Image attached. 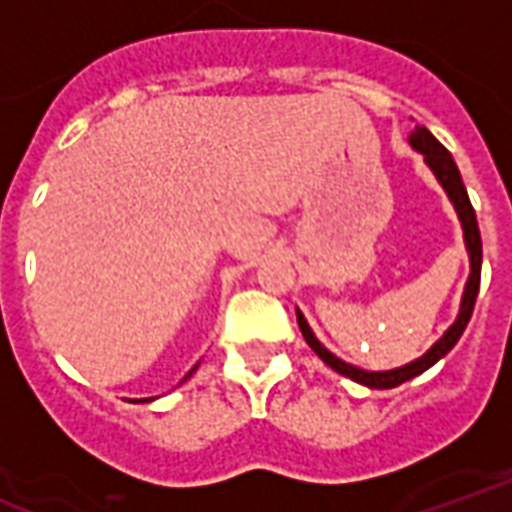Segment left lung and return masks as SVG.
Returning <instances> with one entry per match:
<instances>
[{"mask_svg":"<svg viewBox=\"0 0 512 512\" xmlns=\"http://www.w3.org/2000/svg\"><path fill=\"white\" fill-rule=\"evenodd\" d=\"M411 147L413 150H419L424 155V161L427 166L432 169V174L438 177V182L443 185V190L448 193L451 198V204H454L456 214H459V222H462V230H464V244H467V252H470V279H467V287H464V295H462V306H459V317L451 327H448L443 338L438 343H432V349L427 354H421L419 360L408 362L403 368H395V370H362V368H354L349 362H343L335 357L333 351H327L322 343L317 341V335L311 333V327H308L306 317L298 311V325H300V333L306 338V343L311 349L317 351L319 360L330 365L335 373H341V376L351 378V381H357V384H365L370 389H392V386H400L403 381L408 378L419 376L424 373L427 368H432L440 357H446L448 351L454 349L456 341L462 338L464 327L473 317V308H475V298H478V287H481V263H483V247H481V230H478V220H475V209L470 204V195L464 190V182H462V174L456 169L454 158H451V152L443 147V144L435 139V136L429 134L424 126H416V131L411 134Z\"/></svg>","mask_w":512,"mask_h":512,"instance_id":"left-lung-1","label":"left lung"}]
</instances>
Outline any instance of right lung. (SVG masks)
I'll list each match as a JSON object with an SVG mask.
<instances>
[{
	"mask_svg": "<svg viewBox=\"0 0 512 512\" xmlns=\"http://www.w3.org/2000/svg\"><path fill=\"white\" fill-rule=\"evenodd\" d=\"M195 370V368H193ZM193 370H190V373H187V376L185 378H190V376H193Z\"/></svg>",
	"mask_w": 512,
	"mask_h": 512,
	"instance_id": "right-lung-1",
	"label": "right lung"
}]
</instances>
